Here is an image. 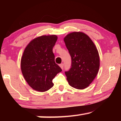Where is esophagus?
<instances>
[{
  "instance_id": "obj_1",
  "label": "esophagus",
  "mask_w": 121,
  "mask_h": 121,
  "mask_svg": "<svg viewBox=\"0 0 121 121\" xmlns=\"http://www.w3.org/2000/svg\"><path fill=\"white\" fill-rule=\"evenodd\" d=\"M59 67H60L61 68L63 69V68H64V64H63V63L59 64Z\"/></svg>"
}]
</instances>
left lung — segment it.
<instances>
[{
  "label": "left lung",
  "instance_id": "left-lung-1",
  "mask_svg": "<svg viewBox=\"0 0 121 121\" xmlns=\"http://www.w3.org/2000/svg\"><path fill=\"white\" fill-rule=\"evenodd\" d=\"M64 41L72 58L70 69L65 72L68 82L75 89L86 88L98 73V51L90 38L82 32L70 33Z\"/></svg>",
  "mask_w": 121,
  "mask_h": 121
}]
</instances>
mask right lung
<instances>
[{
  "label": "right lung",
  "mask_w": 121,
  "mask_h": 121,
  "mask_svg": "<svg viewBox=\"0 0 121 121\" xmlns=\"http://www.w3.org/2000/svg\"><path fill=\"white\" fill-rule=\"evenodd\" d=\"M57 39L54 35L36 37L24 51L21 60V72L26 82L35 90H48L54 85L53 79L62 72L55 63L53 53Z\"/></svg>",
  "instance_id": "right-lung-1"
}]
</instances>
